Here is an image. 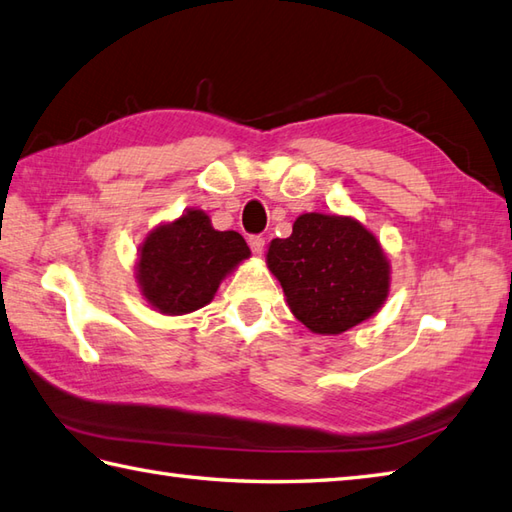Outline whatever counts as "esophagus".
<instances>
[{"label":"esophagus","instance_id":"34e87169","mask_svg":"<svg viewBox=\"0 0 512 512\" xmlns=\"http://www.w3.org/2000/svg\"><path fill=\"white\" fill-rule=\"evenodd\" d=\"M249 247H252V252L256 256H260V254H263V249H265V238L263 236H249Z\"/></svg>","mask_w":512,"mask_h":512}]
</instances>
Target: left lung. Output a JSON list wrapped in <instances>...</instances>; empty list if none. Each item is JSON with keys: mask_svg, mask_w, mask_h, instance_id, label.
I'll list each match as a JSON object with an SVG mask.
<instances>
[{"mask_svg": "<svg viewBox=\"0 0 512 512\" xmlns=\"http://www.w3.org/2000/svg\"><path fill=\"white\" fill-rule=\"evenodd\" d=\"M291 314L314 333H342L371 318L389 294V260L375 236L347 216L302 214L267 252Z\"/></svg>", "mask_w": 512, "mask_h": 512, "instance_id": "obj_1", "label": "left lung"}]
</instances>
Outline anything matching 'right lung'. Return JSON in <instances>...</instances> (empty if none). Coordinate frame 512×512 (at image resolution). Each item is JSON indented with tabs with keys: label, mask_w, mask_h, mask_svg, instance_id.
Listing matches in <instances>:
<instances>
[{
	"label": "right lung",
	"mask_w": 512,
	"mask_h": 512,
	"mask_svg": "<svg viewBox=\"0 0 512 512\" xmlns=\"http://www.w3.org/2000/svg\"><path fill=\"white\" fill-rule=\"evenodd\" d=\"M245 258L249 247L241 234L218 232L205 212L190 210L145 238L137 278L154 309L181 316L205 307Z\"/></svg>",
	"instance_id": "right-lung-1"
}]
</instances>
